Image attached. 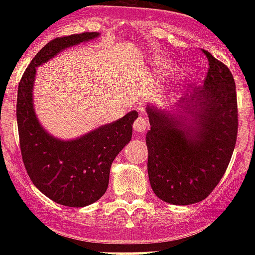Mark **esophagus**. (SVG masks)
Wrapping results in <instances>:
<instances>
[{"instance_id":"obj_1","label":"esophagus","mask_w":255,"mask_h":255,"mask_svg":"<svg viewBox=\"0 0 255 255\" xmlns=\"http://www.w3.org/2000/svg\"><path fill=\"white\" fill-rule=\"evenodd\" d=\"M148 128V120L145 116H139L137 119L135 120V123H133V129L136 132H139V133H143L145 132V129Z\"/></svg>"}]
</instances>
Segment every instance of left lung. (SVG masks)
<instances>
[{
    "label": "left lung",
    "instance_id": "1",
    "mask_svg": "<svg viewBox=\"0 0 255 255\" xmlns=\"http://www.w3.org/2000/svg\"><path fill=\"white\" fill-rule=\"evenodd\" d=\"M209 61L204 86L184 96L181 115L147 106L148 176L155 194L173 205H190L212 193L233 155L238 131L236 83L222 62Z\"/></svg>",
    "mask_w": 255,
    "mask_h": 255
}]
</instances>
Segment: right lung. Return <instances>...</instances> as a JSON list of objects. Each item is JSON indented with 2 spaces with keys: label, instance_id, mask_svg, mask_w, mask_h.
<instances>
[{
  "label": "right lung",
  "instance_id": "right-lung-1",
  "mask_svg": "<svg viewBox=\"0 0 255 255\" xmlns=\"http://www.w3.org/2000/svg\"><path fill=\"white\" fill-rule=\"evenodd\" d=\"M96 37L98 33H82L50 41L30 62L18 85V133L27 174L50 200L71 208L90 205L106 193L111 164L129 143L137 112H128L78 139H57L43 129L34 111V78L38 66L59 51Z\"/></svg>",
  "mask_w": 255,
  "mask_h": 255
}]
</instances>
